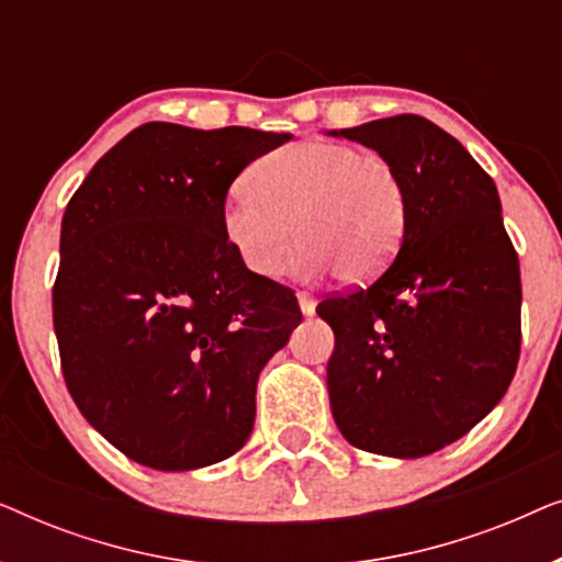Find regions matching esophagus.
<instances>
[{"mask_svg":"<svg viewBox=\"0 0 562 562\" xmlns=\"http://www.w3.org/2000/svg\"><path fill=\"white\" fill-rule=\"evenodd\" d=\"M296 299H299V306H302V314H304V317H312V314L317 312V299L306 294V291H299Z\"/></svg>","mask_w":562,"mask_h":562,"instance_id":"obj_1","label":"esophagus"}]
</instances>
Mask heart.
Returning <instances> with one entry per match:
<instances>
[{"label":"heart","mask_w":562,"mask_h":562,"mask_svg":"<svg viewBox=\"0 0 562 562\" xmlns=\"http://www.w3.org/2000/svg\"><path fill=\"white\" fill-rule=\"evenodd\" d=\"M248 191L222 210V235L260 279L286 268L294 229L296 268L368 283L394 263L406 229V194L394 166L350 143L302 140L250 168ZM295 227L291 228L290 225Z\"/></svg>","instance_id":"1"}]
</instances>
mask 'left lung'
<instances>
[{
    "instance_id": "left-lung-1",
    "label": "left lung",
    "mask_w": 562,
    "mask_h": 562,
    "mask_svg": "<svg viewBox=\"0 0 562 562\" xmlns=\"http://www.w3.org/2000/svg\"><path fill=\"white\" fill-rule=\"evenodd\" d=\"M373 148L404 183L406 229L368 289L329 296L333 417L345 440L422 458L479 425L519 360L521 281L496 183L450 133L419 114L333 130Z\"/></svg>"
}]
</instances>
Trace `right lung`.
<instances>
[{"instance_id":"1","label":"right lung","mask_w":562,"mask_h":562,"mask_svg":"<svg viewBox=\"0 0 562 562\" xmlns=\"http://www.w3.org/2000/svg\"><path fill=\"white\" fill-rule=\"evenodd\" d=\"M286 140L145 122L66 206L53 286L64 379L135 463L194 471L248 442L258 375L302 312L294 291L237 260L220 217L243 168Z\"/></svg>"}]
</instances>
